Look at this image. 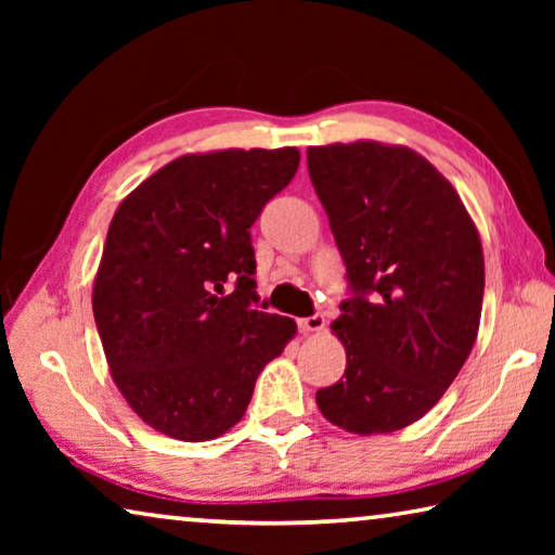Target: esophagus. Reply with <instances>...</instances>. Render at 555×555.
I'll return each mask as SVG.
<instances>
[{"instance_id": "obj_1", "label": "esophagus", "mask_w": 555, "mask_h": 555, "mask_svg": "<svg viewBox=\"0 0 555 555\" xmlns=\"http://www.w3.org/2000/svg\"><path fill=\"white\" fill-rule=\"evenodd\" d=\"M325 327V318L321 313L315 315H308V318H298V331L304 335H311V333H321Z\"/></svg>"}]
</instances>
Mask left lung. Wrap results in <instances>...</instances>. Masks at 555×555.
<instances>
[{
  "instance_id": "1",
  "label": "left lung",
  "mask_w": 555,
  "mask_h": 555,
  "mask_svg": "<svg viewBox=\"0 0 555 555\" xmlns=\"http://www.w3.org/2000/svg\"><path fill=\"white\" fill-rule=\"evenodd\" d=\"M308 173L352 288L331 323L347 367L315 403L350 434H393L436 406L477 340L480 232L448 178L409 146H308Z\"/></svg>"
}]
</instances>
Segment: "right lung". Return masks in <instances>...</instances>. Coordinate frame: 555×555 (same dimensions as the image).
<instances>
[{"label": "right lung", "instance_id": "add662e5", "mask_svg": "<svg viewBox=\"0 0 555 555\" xmlns=\"http://www.w3.org/2000/svg\"><path fill=\"white\" fill-rule=\"evenodd\" d=\"M298 162L296 146L185 154L119 203L92 313L112 382L158 434L185 443L228 434L259 372L294 340V318L251 308L249 228Z\"/></svg>", "mask_w": 555, "mask_h": 555}]
</instances>
